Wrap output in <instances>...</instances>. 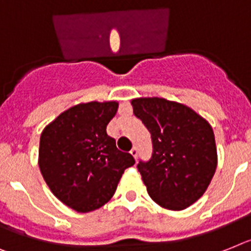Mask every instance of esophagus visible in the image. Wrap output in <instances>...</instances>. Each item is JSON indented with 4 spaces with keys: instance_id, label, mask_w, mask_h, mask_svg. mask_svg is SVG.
I'll return each mask as SVG.
<instances>
[{
    "instance_id": "1",
    "label": "esophagus",
    "mask_w": 251,
    "mask_h": 251,
    "mask_svg": "<svg viewBox=\"0 0 251 251\" xmlns=\"http://www.w3.org/2000/svg\"><path fill=\"white\" fill-rule=\"evenodd\" d=\"M130 154H131L132 157H134V158H135V159H136V158H138V149H136V148H132L131 151H130Z\"/></svg>"
}]
</instances>
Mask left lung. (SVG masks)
Wrapping results in <instances>:
<instances>
[{
	"mask_svg": "<svg viewBox=\"0 0 251 251\" xmlns=\"http://www.w3.org/2000/svg\"><path fill=\"white\" fill-rule=\"evenodd\" d=\"M131 106L153 142L151 158L138 165L149 197L166 209L190 207L216 172L212 126L190 107L165 98H135Z\"/></svg>",
	"mask_w": 251,
	"mask_h": 251,
	"instance_id": "1",
	"label": "left lung"
}]
</instances>
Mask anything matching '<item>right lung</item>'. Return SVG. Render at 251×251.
<instances>
[{
    "label": "right lung",
    "instance_id": "1",
    "mask_svg": "<svg viewBox=\"0 0 251 251\" xmlns=\"http://www.w3.org/2000/svg\"><path fill=\"white\" fill-rule=\"evenodd\" d=\"M119 102H88L70 107L42 131L38 165L53 195L86 213L113 197L120 178L135 159L107 135Z\"/></svg>",
    "mask_w": 251,
    "mask_h": 251
}]
</instances>
